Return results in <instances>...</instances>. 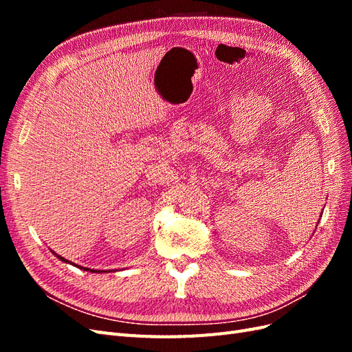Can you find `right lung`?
Returning a JSON list of instances; mask_svg holds the SVG:
<instances>
[{"mask_svg":"<svg viewBox=\"0 0 352 352\" xmlns=\"http://www.w3.org/2000/svg\"><path fill=\"white\" fill-rule=\"evenodd\" d=\"M52 254L54 255H57L54 251H52ZM57 258H60L61 261H65V263H69V264H72V265H76V267H79V269H82V270H87V272H92V273H101V270H94V269H88V267H82V265H78V264H73L72 261H69V260H66L65 257H61V255H57ZM104 272V270H102Z\"/></svg>","mask_w":352,"mask_h":352,"instance_id":"obj_1","label":"right lung"}]
</instances>
